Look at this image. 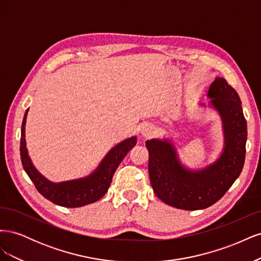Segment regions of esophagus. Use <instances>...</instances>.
Masks as SVG:
<instances>
[{"instance_id": "34e87169", "label": "esophagus", "mask_w": 261, "mask_h": 261, "mask_svg": "<svg viewBox=\"0 0 261 261\" xmlns=\"http://www.w3.org/2000/svg\"><path fill=\"white\" fill-rule=\"evenodd\" d=\"M140 134L144 137H149L154 134V126L150 124H145L140 129Z\"/></svg>"}]
</instances>
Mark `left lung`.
I'll list each match as a JSON object with an SVG mask.
<instances>
[{"mask_svg":"<svg viewBox=\"0 0 261 261\" xmlns=\"http://www.w3.org/2000/svg\"><path fill=\"white\" fill-rule=\"evenodd\" d=\"M210 105L220 113L224 130V149L219 159L199 171L186 169L168 140L146 141L149 176L154 194L165 203L184 210H199L222 198L241 174L245 162L247 123L239 93L224 78L210 86Z\"/></svg>","mask_w":261,"mask_h":261,"instance_id":"8db88e82","label":"left lung"}]
</instances>
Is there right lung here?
<instances>
[{"instance_id": "obj_1", "label": "right lung", "mask_w": 261, "mask_h": 261, "mask_svg": "<svg viewBox=\"0 0 261 261\" xmlns=\"http://www.w3.org/2000/svg\"><path fill=\"white\" fill-rule=\"evenodd\" d=\"M28 110L23 116L21 124L20 136V159L23 170L26 171L30 179L33 180L37 191L44 198L66 208L83 207L88 203H92L103 197L118 165L122 162L129 150L135 147L136 137L125 139L122 143L112 148L105 159L99 164V167L90 175L80 179H73L61 183H52L39 173L31 163L26 148L25 139V125Z\"/></svg>"}]
</instances>
